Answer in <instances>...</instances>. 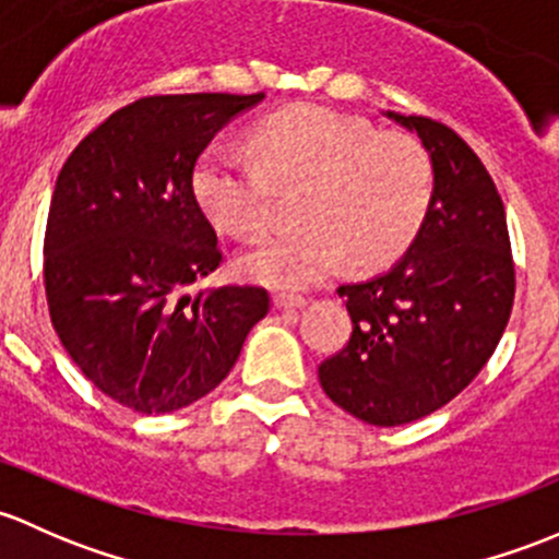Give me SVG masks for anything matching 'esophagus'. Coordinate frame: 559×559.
I'll return each instance as SVG.
<instances>
[{
	"instance_id": "obj_1",
	"label": "esophagus",
	"mask_w": 559,
	"mask_h": 559,
	"mask_svg": "<svg viewBox=\"0 0 559 559\" xmlns=\"http://www.w3.org/2000/svg\"><path fill=\"white\" fill-rule=\"evenodd\" d=\"M307 304V298L298 296V293H277L274 296V307L277 309H301Z\"/></svg>"
}]
</instances>
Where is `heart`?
I'll use <instances>...</instances> for the list:
<instances>
[{
  "mask_svg": "<svg viewBox=\"0 0 559 559\" xmlns=\"http://www.w3.org/2000/svg\"><path fill=\"white\" fill-rule=\"evenodd\" d=\"M255 155L210 147L193 169L204 215L228 234L266 226L274 188L296 191L301 228L252 241L237 266L247 280L296 290L347 263L358 272L388 266L428 217L433 160L417 136L377 131L322 105H293L252 131Z\"/></svg>",
  "mask_w": 559,
  "mask_h": 559,
  "instance_id": "1",
  "label": "heart"
}]
</instances>
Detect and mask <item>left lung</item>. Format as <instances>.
Here are the masks:
<instances>
[{
  "label": "left lung",
  "instance_id": "obj_1",
  "mask_svg": "<svg viewBox=\"0 0 559 559\" xmlns=\"http://www.w3.org/2000/svg\"><path fill=\"white\" fill-rule=\"evenodd\" d=\"M433 160V201L390 272L338 287L353 336L322 360L328 399L379 428L414 423L468 388L514 304L509 226L479 155L439 120L384 112Z\"/></svg>",
  "mask_w": 559,
  "mask_h": 559
}]
</instances>
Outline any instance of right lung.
I'll list each match as a JSON object with an SVG mask.
<instances>
[{"instance_id": "add662e5", "label": "right lung", "mask_w": 559, "mask_h": 559, "mask_svg": "<svg viewBox=\"0 0 559 559\" xmlns=\"http://www.w3.org/2000/svg\"><path fill=\"white\" fill-rule=\"evenodd\" d=\"M263 94L147 96L67 158L45 228V296L80 371L140 414H169L228 377L269 312L263 287L188 285L223 261L193 193L212 136Z\"/></svg>"}]
</instances>
